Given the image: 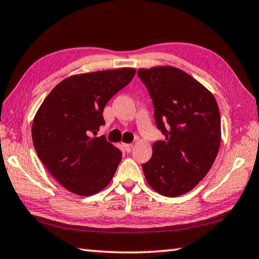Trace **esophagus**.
<instances>
[{"label": "esophagus", "mask_w": 259, "mask_h": 259, "mask_svg": "<svg viewBox=\"0 0 259 259\" xmlns=\"http://www.w3.org/2000/svg\"><path fill=\"white\" fill-rule=\"evenodd\" d=\"M133 144H123V148H124V151L126 152V153H129L130 151H131V148H133Z\"/></svg>", "instance_id": "obj_1"}]
</instances>
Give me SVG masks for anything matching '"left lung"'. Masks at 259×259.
Masks as SVG:
<instances>
[{"label":"left lung","mask_w":259,"mask_h":259,"mask_svg":"<svg viewBox=\"0 0 259 259\" xmlns=\"http://www.w3.org/2000/svg\"><path fill=\"white\" fill-rule=\"evenodd\" d=\"M154 106L163 140L153 144L143 164L147 184L161 195L175 198L193 190L211 168L221 146V113L203 84L174 66L139 68Z\"/></svg>","instance_id":"left-lung-1"}]
</instances>
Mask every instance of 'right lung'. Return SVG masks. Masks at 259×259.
<instances>
[{
  "label": "right lung",
  "mask_w": 259,
  "mask_h": 259,
  "mask_svg": "<svg viewBox=\"0 0 259 259\" xmlns=\"http://www.w3.org/2000/svg\"><path fill=\"white\" fill-rule=\"evenodd\" d=\"M135 73V68L123 67L66 77L35 114V151L52 177L69 192L90 196L112 181L122 153L104 137L94 136L105 124V105Z\"/></svg>",
  "instance_id": "1"
}]
</instances>
